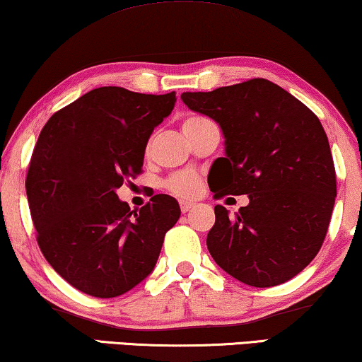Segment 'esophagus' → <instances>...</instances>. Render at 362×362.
<instances>
[{"instance_id":"34e87169","label":"esophagus","mask_w":362,"mask_h":362,"mask_svg":"<svg viewBox=\"0 0 362 362\" xmlns=\"http://www.w3.org/2000/svg\"><path fill=\"white\" fill-rule=\"evenodd\" d=\"M180 206H181V211L182 212H187V211L192 209V207L196 206V202H192V201H181Z\"/></svg>"}]
</instances>
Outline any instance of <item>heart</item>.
Wrapping results in <instances>:
<instances>
[{"mask_svg": "<svg viewBox=\"0 0 362 362\" xmlns=\"http://www.w3.org/2000/svg\"><path fill=\"white\" fill-rule=\"evenodd\" d=\"M204 120L201 117H189L182 122L181 130H186L196 123H199ZM168 189H170L173 194L180 196V197H191L194 196L197 189H199V177H197L194 173H180V175H175L170 180L166 181Z\"/></svg>", "mask_w": 362, "mask_h": 362, "instance_id": "1", "label": "heart"}]
</instances>
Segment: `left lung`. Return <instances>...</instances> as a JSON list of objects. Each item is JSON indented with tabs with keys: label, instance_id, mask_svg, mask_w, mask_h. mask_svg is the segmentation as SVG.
Instances as JSON below:
<instances>
[{
	"label": "left lung",
	"instance_id": "obj_1",
	"mask_svg": "<svg viewBox=\"0 0 362 362\" xmlns=\"http://www.w3.org/2000/svg\"><path fill=\"white\" fill-rule=\"evenodd\" d=\"M181 100L212 118L224 136L211 191L249 196L234 217L214 207L206 240L212 259L257 288L293 279L318 254L334 207V163L318 117L265 78L182 92Z\"/></svg>",
	"mask_w": 362,
	"mask_h": 362
}]
</instances>
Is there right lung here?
Listing matches in <instances>:
<instances>
[{"label":"right lung","mask_w":362,"mask_h":362,"mask_svg":"<svg viewBox=\"0 0 362 362\" xmlns=\"http://www.w3.org/2000/svg\"><path fill=\"white\" fill-rule=\"evenodd\" d=\"M175 103V92L98 87L54 113L37 138L26 177L37 244L83 293L113 298L141 284L180 219V204L168 194L140 211L117 196L141 173L146 143Z\"/></svg>","instance_id":"obj_1"}]
</instances>
